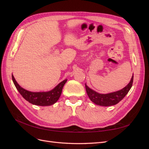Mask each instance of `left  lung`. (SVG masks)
Listing matches in <instances>:
<instances>
[{"label":"left lung","instance_id":"8db88e82","mask_svg":"<svg viewBox=\"0 0 149 149\" xmlns=\"http://www.w3.org/2000/svg\"><path fill=\"white\" fill-rule=\"evenodd\" d=\"M134 79V75L132 76L129 83L123 89H120L118 91L108 93V94H100L93 89L89 88L85 84L86 90L90 100L94 104L102 106H113L120 102L128 93L129 90L131 88Z\"/></svg>","mask_w":149,"mask_h":149}]
</instances>
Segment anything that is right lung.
Returning <instances> with one entry per match:
<instances>
[{
  "mask_svg": "<svg viewBox=\"0 0 149 149\" xmlns=\"http://www.w3.org/2000/svg\"><path fill=\"white\" fill-rule=\"evenodd\" d=\"M12 78L17 89L25 100L32 104L41 106H50L55 104L60 97L63 86L67 81V79H65L49 91L34 93L29 91L27 90L22 88L17 83L13 75H12Z\"/></svg>",
  "mask_w": 149,
  "mask_h": 149,
  "instance_id": "add662e5",
  "label": "right lung"
}]
</instances>
